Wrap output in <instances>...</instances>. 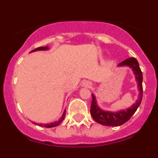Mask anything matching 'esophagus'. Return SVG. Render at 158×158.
Listing matches in <instances>:
<instances>
[{"instance_id":"1","label":"esophagus","mask_w":158,"mask_h":158,"mask_svg":"<svg viewBox=\"0 0 158 158\" xmlns=\"http://www.w3.org/2000/svg\"><path fill=\"white\" fill-rule=\"evenodd\" d=\"M85 85L87 86V87H89V86H90V83H88V82H86Z\"/></svg>"}]
</instances>
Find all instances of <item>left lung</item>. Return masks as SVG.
I'll return each instance as SVG.
<instances>
[{"label": "left lung", "instance_id": "obj_1", "mask_svg": "<svg viewBox=\"0 0 158 158\" xmlns=\"http://www.w3.org/2000/svg\"><path fill=\"white\" fill-rule=\"evenodd\" d=\"M118 66H128L130 67L135 74L136 80L137 81V87L139 88V98L135 104H134L131 107L127 110H120L118 112H110L102 110L97 104L96 98L94 94H92V102L90 106V114L92 118L98 124H101L104 126H112V127H118L121 126L128 121L132 115L135 113L137 109L140 106L142 101L143 96V87H142V81H143V75H142L141 70L139 66L138 61L134 57H130L124 61L121 62Z\"/></svg>", "mask_w": 158, "mask_h": 158}]
</instances>
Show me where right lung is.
<instances>
[{
  "mask_svg": "<svg viewBox=\"0 0 158 158\" xmlns=\"http://www.w3.org/2000/svg\"><path fill=\"white\" fill-rule=\"evenodd\" d=\"M48 47H40V48H36V49L33 50V51H31V52H33V51H45V50H48ZM65 110L64 112L63 115L61 116V118H60V119L59 120V121H55V122H53V123H50V124H37V123L35 122H33L34 124H37V125H39V126H41V127H56V126L59 125V124H60V123L63 121V120L64 119V117H65Z\"/></svg>",
  "mask_w": 158,
  "mask_h": 158,
  "instance_id": "right-lung-1",
  "label": "right lung"
}]
</instances>
